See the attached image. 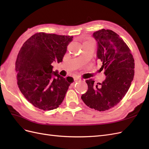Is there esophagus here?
Segmentation results:
<instances>
[{"label": "esophagus", "mask_w": 149, "mask_h": 149, "mask_svg": "<svg viewBox=\"0 0 149 149\" xmlns=\"http://www.w3.org/2000/svg\"><path fill=\"white\" fill-rule=\"evenodd\" d=\"M74 82H76V83H77V82H79L80 81H81V79L79 78H78V77H76V78H74Z\"/></svg>", "instance_id": "34e87169"}]
</instances>
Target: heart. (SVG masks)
Masks as SVG:
<instances>
[{"instance_id":"b5f03b06","label":"heart","mask_w":149,"mask_h":149,"mask_svg":"<svg viewBox=\"0 0 149 149\" xmlns=\"http://www.w3.org/2000/svg\"><path fill=\"white\" fill-rule=\"evenodd\" d=\"M86 42H90V43H93V40L91 39H89L88 41H86Z\"/></svg>"}]
</instances>
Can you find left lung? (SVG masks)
Here are the masks:
<instances>
[{"instance_id":"left-lung-1","label":"left lung","mask_w":149,"mask_h":149,"mask_svg":"<svg viewBox=\"0 0 149 149\" xmlns=\"http://www.w3.org/2000/svg\"><path fill=\"white\" fill-rule=\"evenodd\" d=\"M93 37L97 42L96 59L102 63L101 70H104L106 79L100 86L93 79L86 80L88 89L81 99L89 107L104 111L118 104L128 91L134 79V60L124 40L112 30H98Z\"/></svg>"}]
</instances>
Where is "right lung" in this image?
I'll return each instance as SVG.
<instances>
[{"mask_svg": "<svg viewBox=\"0 0 149 149\" xmlns=\"http://www.w3.org/2000/svg\"><path fill=\"white\" fill-rule=\"evenodd\" d=\"M73 37L37 33L24 43L17 58V84L25 97L44 111L59 107L73 78L53 71V62L63 61Z\"/></svg>", "mask_w": 149, "mask_h": 149, "instance_id": "1", "label": "right lung"}]
</instances>
